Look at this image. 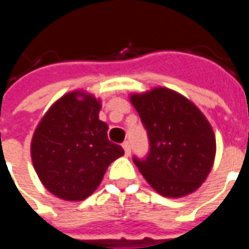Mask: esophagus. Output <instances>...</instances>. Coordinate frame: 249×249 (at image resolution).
<instances>
[{"mask_svg": "<svg viewBox=\"0 0 249 249\" xmlns=\"http://www.w3.org/2000/svg\"><path fill=\"white\" fill-rule=\"evenodd\" d=\"M122 146H123V149H124V154H126V156H130V153H131V146H130V142L124 141Z\"/></svg>", "mask_w": 249, "mask_h": 249, "instance_id": "esophagus-1", "label": "esophagus"}]
</instances>
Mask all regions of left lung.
<instances>
[{
    "label": "left lung",
    "mask_w": 249,
    "mask_h": 249,
    "mask_svg": "<svg viewBox=\"0 0 249 249\" xmlns=\"http://www.w3.org/2000/svg\"><path fill=\"white\" fill-rule=\"evenodd\" d=\"M130 102L150 142L145 160L134 157L142 176L167 198L196 191L215 159V135L206 116L187 97L162 87L133 93Z\"/></svg>",
    "instance_id": "8db88e82"
}]
</instances>
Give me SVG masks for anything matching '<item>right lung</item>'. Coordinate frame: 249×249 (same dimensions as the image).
Here are the masks:
<instances>
[{
	"instance_id": "1",
	"label": "right lung",
	"mask_w": 249,
	"mask_h": 249,
	"mask_svg": "<svg viewBox=\"0 0 249 249\" xmlns=\"http://www.w3.org/2000/svg\"><path fill=\"white\" fill-rule=\"evenodd\" d=\"M102 102L84 90L58 99L31 141V157L42 184L56 198L84 200L100 186L108 165L124 154L108 140L99 119Z\"/></svg>"
}]
</instances>
